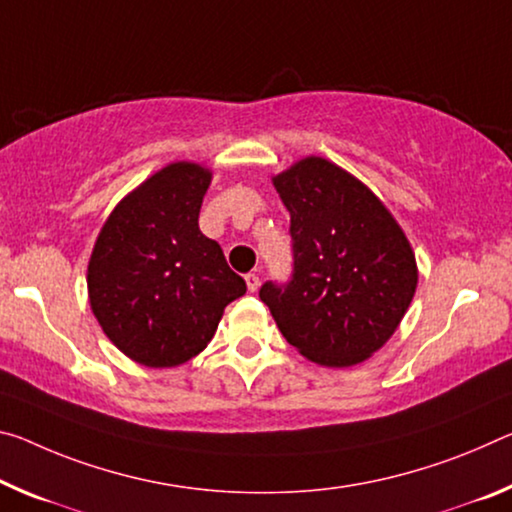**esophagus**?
<instances>
[{"label":"esophagus","mask_w":512,"mask_h":512,"mask_svg":"<svg viewBox=\"0 0 512 512\" xmlns=\"http://www.w3.org/2000/svg\"><path fill=\"white\" fill-rule=\"evenodd\" d=\"M246 285H248V291H253V294H255V291L259 289V275L257 273H248L246 275Z\"/></svg>","instance_id":"34e87169"}]
</instances>
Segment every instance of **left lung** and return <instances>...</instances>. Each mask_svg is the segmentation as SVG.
Instances as JSON below:
<instances>
[{
	"label": "left lung",
	"mask_w": 512,
	"mask_h": 512,
	"mask_svg": "<svg viewBox=\"0 0 512 512\" xmlns=\"http://www.w3.org/2000/svg\"><path fill=\"white\" fill-rule=\"evenodd\" d=\"M291 216L294 271L264 282L259 298L300 355L353 367L383 346L417 289L410 241L369 186L323 157L273 177Z\"/></svg>",
	"instance_id": "obj_1"
}]
</instances>
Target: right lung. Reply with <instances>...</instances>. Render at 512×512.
Masks as SVG:
<instances>
[{
    "label": "right lung",
    "instance_id": "1",
    "mask_svg": "<svg viewBox=\"0 0 512 512\" xmlns=\"http://www.w3.org/2000/svg\"><path fill=\"white\" fill-rule=\"evenodd\" d=\"M212 170L175 161L113 209L88 262L91 310L127 358L177 367L212 342L223 310L246 294L221 246L198 227Z\"/></svg>",
    "mask_w": 512,
    "mask_h": 512
}]
</instances>
